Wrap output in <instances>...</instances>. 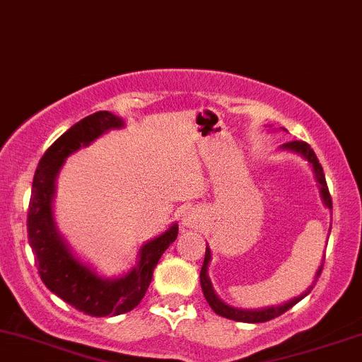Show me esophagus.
<instances>
[{
    "instance_id": "esophagus-1",
    "label": "esophagus",
    "mask_w": 362,
    "mask_h": 362,
    "mask_svg": "<svg viewBox=\"0 0 362 362\" xmlns=\"http://www.w3.org/2000/svg\"><path fill=\"white\" fill-rule=\"evenodd\" d=\"M197 213H195V211H187V213L184 214V218H182V224H184V226H187V228H190V226H195V224H197Z\"/></svg>"
}]
</instances>
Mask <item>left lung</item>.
Returning <instances> with one entry per match:
<instances>
[{
	"mask_svg": "<svg viewBox=\"0 0 362 362\" xmlns=\"http://www.w3.org/2000/svg\"><path fill=\"white\" fill-rule=\"evenodd\" d=\"M281 149H288V151L298 153V155H301L306 161H308V163L311 165V168H313L315 177H317L320 195H322L323 204H325L328 209H332V197H330V192H328L325 173H323L322 165H320L318 158H317V155H315V151L311 149L310 144L305 143V141H291V143L282 144ZM209 262H211V250H209V247H206L204 264H202V269H201V288H202V293H204L206 301L209 303L211 308H213L214 313L219 315V317L235 320V322H245V323L269 322V320H272V318L279 317V315H282V313H286V311H288L289 308H293L296 303H300L303 298L308 296V294L311 293V289H313L315 282H317V279L320 277V274H322V269H323V260H322V265H320L317 274H315L313 284H311L310 288L305 291V293L300 294V296L294 298V300H291L288 303H284V305L267 306V308H262V310H240V308H233V306L226 305V303H224L223 300H219L218 294L214 293L213 284H211L209 276H207V265H209Z\"/></svg>",
	"mask_w": 362,
	"mask_h": 362,
	"instance_id": "8db88e82",
	"label": "left lung"
}]
</instances>
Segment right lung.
I'll list each match as a JSON object with an SVG mask.
<instances>
[{"mask_svg":"<svg viewBox=\"0 0 362 362\" xmlns=\"http://www.w3.org/2000/svg\"><path fill=\"white\" fill-rule=\"evenodd\" d=\"M124 127V120L110 112H95L69 127L40 158L28 204V243L34 252L40 279L62 301L90 317L122 315L139 305L163 252L175 242L178 224L139 248L138 265L117 279L98 276L83 264L57 231L52 214L56 177L64 160L81 146H88L103 132Z\"/></svg>","mask_w":362,"mask_h":362,"instance_id":"obj_1","label":"right lung"}]
</instances>
